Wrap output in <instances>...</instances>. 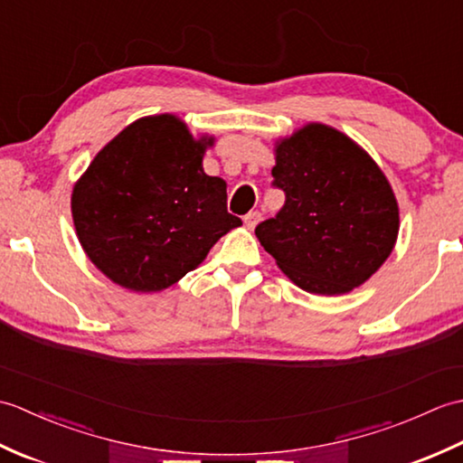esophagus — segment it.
I'll return each instance as SVG.
<instances>
[{"label": "esophagus", "mask_w": 463, "mask_h": 463, "mask_svg": "<svg viewBox=\"0 0 463 463\" xmlns=\"http://www.w3.org/2000/svg\"><path fill=\"white\" fill-rule=\"evenodd\" d=\"M260 222V213L259 211H250L247 216H244V224H247V229H254Z\"/></svg>", "instance_id": "obj_1"}]
</instances>
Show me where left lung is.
<instances>
[{
  "instance_id": "left-lung-1",
  "label": "left lung",
  "mask_w": 463,
  "mask_h": 463,
  "mask_svg": "<svg viewBox=\"0 0 463 463\" xmlns=\"http://www.w3.org/2000/svg\"><path fill=\"white\" fill-rule=\"evenodd\" d=\"M282 211L254 232L298 288L336 297L366 282L400 231L396 194L376 161L348 135L307 123L274 143Z\"/></svg>"
}]
</instances>
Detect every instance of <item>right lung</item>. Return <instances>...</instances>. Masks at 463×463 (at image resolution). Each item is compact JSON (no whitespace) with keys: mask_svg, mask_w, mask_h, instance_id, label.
<instances>
[{"mask_svg":"<svg viewBox=\"0 0 463 463\" xmlns=\"http://www.w3.org/2000/svg\"><path fill=\"white\" fill-rule=\"evenodd\" d=\"M214 137L194 139L181 117L149 115L127 125L75 183L77 239L107 279L133 292H159L206 259L242 224L226 211V183L203 156Z\"/></svg>","mask_w":463,"mask_h":463,"instance_id":"1","label":"right lung"}]
</instances>
